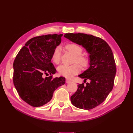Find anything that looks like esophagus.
<instances>
[{
    "instance_id": "obj_1",
    "label": "esophagus",
    "mask_w": 133,
    "mask_h": 133,
    "mask_svg": "<svg viewBox=\"0 0 133 133\" xmlns=\"http://www.w3.org/2000/svg\"><path fill=\"white\" fill-rule=\"evenodd\" d=\"M65 82H66V83H67V84H68V83H70L71 82V80H69V79H66Z\"/></svg>"
}]
</instances>
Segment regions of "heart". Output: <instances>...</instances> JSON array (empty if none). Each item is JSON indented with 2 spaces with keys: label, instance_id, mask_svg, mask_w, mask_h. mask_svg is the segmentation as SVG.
<instances>
[{
  "label": "heart",
  "instance_id": "b5f03b06",
  "mask_svg": "<svg viewBox=\"0 0 133 133\" xmlns=\"http://www.w3.org/2000/svg\"><path fill=\"white\" fill-rule=\"evenodd\" d=\"M66 49L70 53L75 56L74 62H78L83 66H87L89 63V59L85 56L81 55L83 49L79 45L74 43L68 44L65 46ZM61 57V48L57 46L53 50L51 55V59L55 64H59L60 62ZM80 66L78 64H74L71 65H61L58 68L59 73L68 78H70L76 74L79 73Z\"/></svg>",
  "mask_w": 133,
  "mask_h": 133
}]
</instances>
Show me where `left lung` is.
I'll return each instance as SVG.
<instances>
[{"instance_id": "8db88e82", "label": "left lung", "mask_w": 133, "mask_h": 133, "mask_svg": "<svg viewBox=\"0 0 133 133\" xmlns=\"http://www.w3.org/2000/svg\"><path fill=\"white\" fill-rule=\"evenodd\" d=\"M64 37L82 45L89 54L90 66L78 76L90 82L78 85L70 100L76 108L91 109L102 104L113 88L116 71L113 54L105 41L92 35L66 33Z\"/></svg>"}]
</instances>
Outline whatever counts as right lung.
<instances>
[{
  "label": "right lung",
  "instance_id": "right-lung-1",
  "mask_svg": "<svg viewBox=\"0 0 133 133\" xmlns=\"http://www.w3.org/2000/svg\"><path fill=\"white\" fill-rule=\"evenodd\" d=\"M62 36L55 34L31 38L14 60V85L20 97L32 107H41L50 102L54 91L65 83L63 76L43 77L57 72L51 62V55Z\"/></svg>",
  "mask_w": 133,
  "mask_h": 133
}]
</instances>
